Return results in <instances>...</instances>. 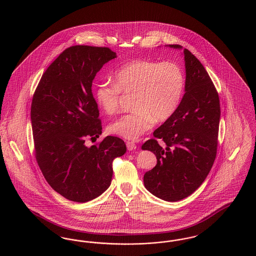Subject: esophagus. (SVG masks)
Returning <instances> with one entry per match:
<instances>
[{"instance_id": "34e87169", "label": "esophagus", "mask_w": 256, "mask_h": 256, "mask_svg": "<svg viewBox=\"0 0 256 256\" xmlns=\"http://www.w3.org/2000/svg\"><path fill=\"white\" fill-rule=\"evenodd\" d=\"M126 146H128V150H134L136 148V145H135V143H134V142H130V141L126 142Z\"/></svg>"}]
</instances>
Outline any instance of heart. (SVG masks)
Here are the masks:
<instances>
[{"label":"heart","instance_id":"b5f03b06","mask_svg":"<svg viewBox=\"0 0 256 256\" xmlns=\"http://www.w3.org/2000/svg\"><path fill=\"white\" fill-rule=\"evenodd\" d=\"M115 84L102 82L95 91L98 106L106 114L116 113L122 98L134 96V112L110 126L111 134L137 140L150 130L154 121L164 122L176 111L185 88L182 67L172 61L134 60L119 69Z\"/></svg>","mask_w":256,"mask_h":256}]
</instances>
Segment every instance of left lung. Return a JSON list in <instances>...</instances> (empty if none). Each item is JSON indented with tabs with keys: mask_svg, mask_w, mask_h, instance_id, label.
<instances>
[{
	"mask_svg": "<svg viewBox=\"0 0 256 256\" xmlns=\"http://www.w3.org/2000/svg\"><path fill=\"white\" fill-rule=\"evenodd\" d=\"M169 47L182 49L180 45ZM183 54L185 94L172 116L154 130V138L142 146L158 159L156 167L144 174L145 187L167 202L180 200L202 185L213 166L218 146V92L200 61L187 49ZM158 140L164 142L165 148Z\"/></svg>",
	"mask_w": 256,
	"mask_h": 256,
	"instance_id": "left-lung-1",
	"label": "left lung"
}]
</instances>
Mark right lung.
<instances>
[{"instance_id":"add662e5","label":"right lung","mask_w":256,"mask_h":256,"mask_svg":"<svg viewBox=\"0 0 256 256\" xmlns=\"http://www.w3.org/2000/svg\"><path fill=\"white\" fill-rule=\"evenodd\" d=\"M116 52L106 47L78 45L63 50L43 74L32 98L30 119L38 166L50 186L67 200L86 202L111 184L112 162L126 146L102 134L100 112L92 93L96 74Z\"/></svg>"}]
</instances>
